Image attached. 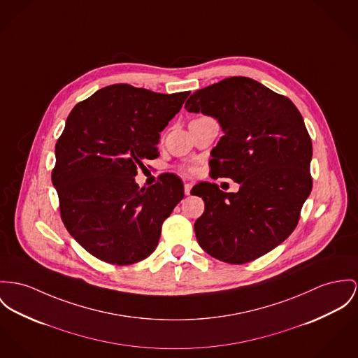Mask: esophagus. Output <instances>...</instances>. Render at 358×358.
Masks as SVG:
<instances>
[{
	"instance_id": "obj_1",
	"label": "esophagus",
	"mask_w": 358,
	"mask_h": 358,
	"mask_svg": "<svg viewBox=\"0 0 358 358\" xmlns=\"http://www.w3.org/2000/svg\"><path fill=\"white\" fill-rule=\"evenodd\" d=\"M191 189H192V184L191 182H185V185H184V192H185V194H191Z\"/></svg>"
}]
</instances>
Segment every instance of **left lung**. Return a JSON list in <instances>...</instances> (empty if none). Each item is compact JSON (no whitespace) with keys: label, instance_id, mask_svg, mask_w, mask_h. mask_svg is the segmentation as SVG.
Returning a JSON list of instances; mask_svg holds the SVG:
<instances>
[{"label":"left lung","instance_id":"obj_1","mask_svg":"<svg viewBox=\"0 0 358 358\" xmlns=\"http://www.w3.org/2000/svg\"><path fill=\"white\" fill-rule=\"evenodd\" d=\"M185 109L218 120L223 136L211 151V177L240 184L236 193L211 182L193 187L204 200L197 243L220 262H252L293 233L312 191L303 115L289 98L243 76L193 92Z\"/></svg>","mask_w":358,"mask_h":358}]
</instances>
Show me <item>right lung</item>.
I'll return each instance as SVG.
<instances>
[{
  "instance_id": "right-lung-1",
  "label": "right lung",
  "mask_w": 358,
  "mask_h": 358,
  "mask_svg": "<svg viewBox=\"0 0 358 358\" xmlns=\"http://www.w3.org/2000/svg\"><path fill=\"white\" fill-rule=\"evenodd\" d=\"M191 92L159 94L113 84L78 103L55 144L52 181L69 234L88 253L127 266L148 257L162 223L184 197L171 173L138 188V166L159 157L157 144Z\"/></svg>"
}]
</instances>
